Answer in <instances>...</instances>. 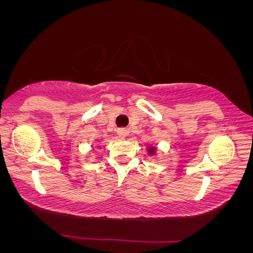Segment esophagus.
Wrapping results in <instances>:
<instances>
[{"label":"esophagus","instance_id":"1","mask_svg":"<svg viewBox=\"0 0 253 253\" xmlns=\"http://www.w3.org/2000/svg\"><path fill=\"white\" fill-rule=\"evenodd\" d=\"M127 130L124 129V127H121V129L117 130V134H119V137L121 138H126L127 136Z\"/></svg>","mask_w":253,"mask_h":253}]
</instances>
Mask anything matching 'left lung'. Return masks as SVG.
<instances>
[{
	"instance_id": "8db88e82",
	"label": "left lung",
	"mask_w": 253,
	"mask_h": 253,
	"mask_svg": "<svg viewBox=\"0 0 253 253\" xmlns=\"http://www.w3.org/2000/svg\"><path fill=\"white\" fill-rule=\"evenodd\" d=\"M148 153H150L151 155L155 153V147H150L148 148Z\"/></svg>"
}]
</instances>
